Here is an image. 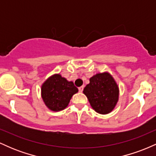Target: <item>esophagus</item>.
Returning <instances> with one entry per match:
<instances>
[{
	"label": "esophagus",
	"mask_w": 156,
	"mask_h": 156,
	"mask_svg": "<svg viewBox=\"0 0 156 156\" xmlns=\"http://www.w3.org/2000/svg\"><path fill=\"white\" fill-rule=\"evenodd\" d=\"M78 90H79L80 92H82L83 90V86H82V87H80L79 88H78Z\"/></svg>",
	"instance_id": "esophagus-1"
}]
</instances>
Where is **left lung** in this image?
<instances>
[{
	"label": "left lung",
	"mask_w": 156,
	"mask_h": 156,
	"mask_svg": "<svg viewBox=\"0 0 156 156\" xmlns=\"http://www.w3.org/2000/svg\"><path fill=\"white\" fill-rule=\"evenodd\" d=\"M83 92L92 108L101 114L112 112L119 100V87L107 72L98 73L90 78Z\"/></svg>",
	"instance_id": "1"
}]
</instances>
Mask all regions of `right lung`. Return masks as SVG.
<instances>
[{"label": "right lung", "instance_id": "right-lung-1", "mask_svg": "<svg viewBox=\"0 0 156 156\" xmlns=\"http://www.w3.org/2000/svg\"><path fill=\"white\" fill-rule=\"evenodd\" d=\"M78 92V89L73 81H68L59 74L49 77L41 88L44 104L53 112H59L67 108L73 94Z\"/></svg>", "mask_w": 156, "mask_h": 156}]
</instances>
